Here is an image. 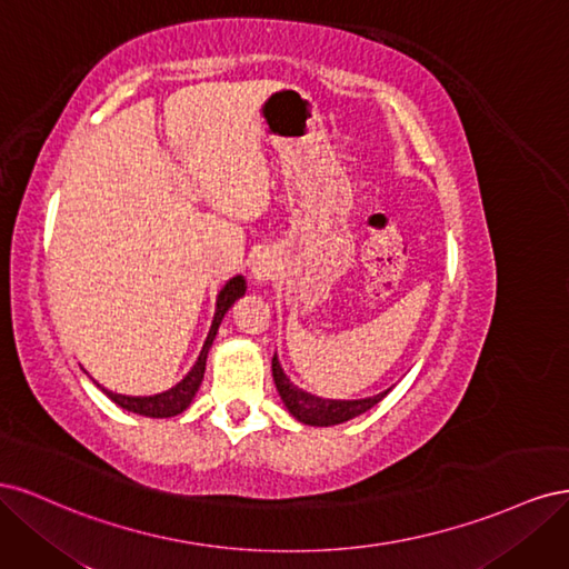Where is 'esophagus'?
I'll list each match as a JSON object with an SVG mask.
<instances>
[{
  "mask_svg": "<svg viewBox=\"0 0 569 569\" xmlns=\"http://www.w3.org/2000/svg\"><path fill=\"white\" fill-rule=\"evenodd\" d=\"M270 272H272V268H270L268 261H256V266H253V278L256 280H268Z\"/></svg>",
  "mask_w": 569,
  "mask_h": 569,
  "instance_id": "1",
  "label": "esophagus"
}]
</instances>
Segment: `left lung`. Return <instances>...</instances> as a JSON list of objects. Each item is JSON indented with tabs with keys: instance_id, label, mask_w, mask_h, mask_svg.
Masks as SVG:
<instances>
[{
	"instance_id": "obj_1",
	"label": "left lung",
	"mask_w": 569,
	"mask_h": 569,
	"mask_svg": "<svg viewBox=\"0 0 569 569\" xmlns=\"http://www.w3.org/2000/svg\"><path fill=\"white\" fill-rule=\"evenodd\" d=\"M272 380H274V387H278L282 401L291 416H295L303 425H316V427H330V425L347 422V420L360 416V412L370 410L375 403H380L389 393V389H387L382 393L372 396V399H358V401L318 399V396L301 391L299 387L289 382V377L280 368L278 356H272Z\"/></svg>"
}]
</instances>
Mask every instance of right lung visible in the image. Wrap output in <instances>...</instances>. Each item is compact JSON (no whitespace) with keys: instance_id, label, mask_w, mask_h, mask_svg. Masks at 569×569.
Listing matches in <instances>:
<instances>
[{"instance_id":"obj_1","label":"right lung","mask_w":569,"mask_h":569,"mask_svg":"<svg viewBox=\"0 0 569 569\" xmlns=\"http://www.w3.org/2000/svg\"><path fill=\"white\" fill-rule=\"evenodd\" d=\"M244 289H247L244 278H239V274L220 289L209 337H206V341H203V349L197 358L194 368L187 372V377L180 385H176L173 389H168L163 393H157V396H123V393H113V391H107V389H101V391H104L113 403H118L120 408H126L130 412H137V416H147V418L178 416V412H182L189 403H192L194 393L199 391V385L203 380V370H206V356H209V349H211V343L216 339L218 325H220L222 316L228 313V308L244 295Z\"/></svg>"}]
</instances>
